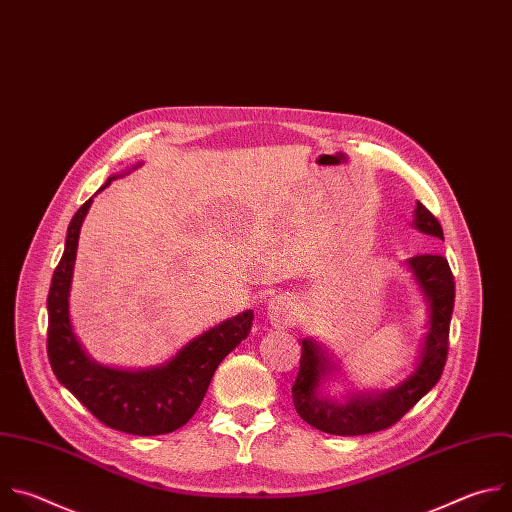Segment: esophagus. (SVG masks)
Returning <instances> with one entry per match:
<instances>
[{
    "instance_id": "obj_1",
    "label": "esophagus",
    "mask_w": 512,
    "mask_h": 512,
    "mask_svg": "<svg viewBox=\"0 0 512 512\" xmlns=\"http://www.w3.org/2000/svg\"><path fill=\"white\" fill-rule=\"evenodd\" d=\"M268 317L274 327H288L296 319V304L286 296L274 298L268 304Z\"/></svg>"
}]
</instances>
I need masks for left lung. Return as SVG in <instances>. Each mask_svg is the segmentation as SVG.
<instances>
[{
    "label": "left lung",
    "instance_id": "1",
    "mask_svg": "<svg viewBox=\"0 0 512 512\" xmlns=\"http://www.w3.org/2000/svg\"><path fill=\"white\" fill-rule=\"evenodd\" d=\"M416 228L424 234L444 240L438 218L418 201ZM410 266L430 300V331L426 335L422 361L416 373L397 389L379 397H351L347 403H335L317 395L319 379L327 371V359L313 341H302L300 369L292 385V401L298 416L317 430L335 436H363L391 428L440 381L448 345L450 319L454 311V274L448 260L438 252L418 254Z\"/></svg>",
    "mask_w": 512,
    "mask_h": 512
}]
</instances>
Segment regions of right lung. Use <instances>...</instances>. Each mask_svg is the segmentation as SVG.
<instances>
[{
    "label": "right lung",
    "instance_id": "right-lung-1",
    "mask_svg": "<svg viewBox=\"0 0 512 512\" xmlns=\"http://www.w3.org/2000/svg\"><path fill=\"white\" fill-rule=\"evenodd\" d=\"M117 179V177H113ZM111 179L102 185L105 189ZM92 197L74 214L64 254L48 292V359L56 379L105 426L133 436H161L185 426L206 395L222 359L252 329L246 311L185 345L167 365L149 371H117L92 363L76 341L68 317V290L78 234Z\"/></svg>",
    "mask_w": 512,
    "mask_h": 512
}]
</instances>
